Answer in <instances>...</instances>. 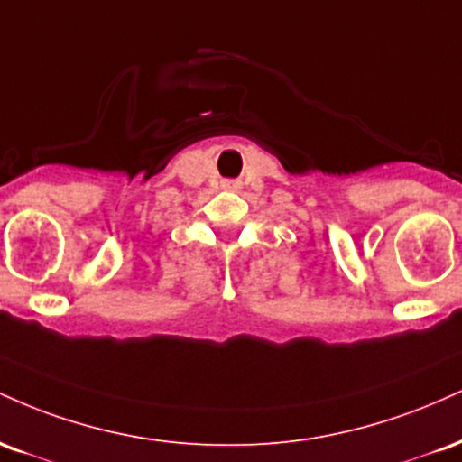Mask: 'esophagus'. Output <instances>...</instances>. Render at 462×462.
Returning a JSON list of instances; mask_svg holds the SVG:
<instances>
[{
	"instance_id": "34e87169",
	"label": "esophagus",
	"mask_w": 462,
	"mask_h": 462,
	"mask_svg": "<svg viewBox=\"0 0 462 462\" xmlns=\"http://www.w3.org/2000/svg\"><path fill=\"white\" fill-rule=\"evenodd\" d=\"M224 189L238 190V189H241V182H238V180H227V182H224Z\"/></svg>"
}]
</instances>
